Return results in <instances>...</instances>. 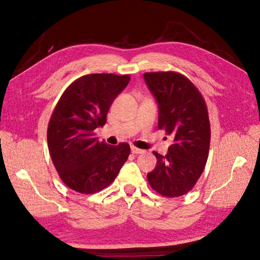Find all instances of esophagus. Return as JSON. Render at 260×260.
I'll return each mask as SVG.
<instances>
[{
    "instance_id": "esophagus-1",
    "label": "esophagus",
    "mask_w": 260,
    "mask_h": 260,
    "mask_svg": "<svg viewBox=\"0 0 260 260\" xmlns=\"http://www.w3.org/2000/svg\"><path fill=\"white\" fill-rule=\"evenodd\" d=\"M131 152H132L133 154H142L144 151H143V149H140V148H138V147L131 146Z\"/></svg>"
}]
</instances>
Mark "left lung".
<instances>
[{
  "label": "left lung",
  "mask_w": 260,
  "mask_h": 260,
  "mask_svg": "<svg viewBox=\"0 0 260 260\" xmlns=\"http://www.w3.org/2000/svg\"><path fill=\"white\" fill-rule=\"evenodd\" d=\"M143 77L158 106V128L174 138L166 155L154 153L157 165L147 180L156 192L177 198L192 190L205 168L210 143L206 104L182 75L165 72Z\"/></svg>",
  "instance_id": "8db88e82"
}]
</instances>
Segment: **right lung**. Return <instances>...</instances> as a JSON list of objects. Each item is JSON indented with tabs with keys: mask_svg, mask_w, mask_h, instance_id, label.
I'll return each mask as SVG.
<instances>
[{
	"mask_svg": "<svg viewBox=\"0 0 260 260\" xmlns=\"http://www.w3.org/2000/svg\"><path fill=\"white\" fill-rule=\"evenodd\" d=\"M130 76L92 74L70 84L55 107L48 128L51 158L68 187L93 194L111 184L130 154L128 143L100 142L94 130L106 123L114 100Z\"/></svg>",
	"mask_w": 260,
	"mask_h": 260,
	"instance_id": "1",
	"label": "right lung"
}]
</instances>
